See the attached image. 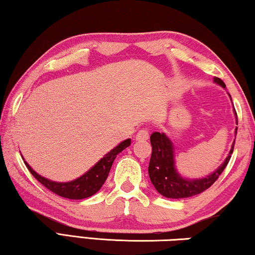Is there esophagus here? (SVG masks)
Returning <instances> with one entry per match:
<instances>
[{
  "label": "esophagus",
  "mask_w": 255,
  "mask_h": 255,
  "mask_svg": "<svg viewBox=\"0 0 255 255\" xmlns=\"http://www.w3.org/2000/svg\"><path fill=\"white\" fill-rule=\"evenodd\" d=\"M148 137H149L148 129H140V130L137 132L136 139L137 140H147Z\"/></svg>",
  "instance_id": "obj_1"
}]
</instances>
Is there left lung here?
<instances>
[{"instance_id":"obj_1","label":"left lung","mask_w":255,"mask_h":255,"mask_svg":"<svg viewBox=\"0 0 255 255\" xmlns=\"http://www.w3.org/2000/svg\"><path fill=\"white\" fill-rule=\"evenodd\" d=\"M214 82L223 86L224 89L226 88L225 83L218 77H215ZM228 96H230V93H228ZM234 114L235 118H237L235 109ZM236 132L237 128L235 129V135ZM234 143L235 140L233 141L226 159L214 173L202 179H188L181 175L179 171L176 170L174 147L169 136L165 132L154 131L150 135L152 156H150L148 165L149 179L158 193L166 198H171V199H181V198H189L199 195L208 189L210 185H213L215 181L219 178V175L230 162L233 149H234Z\"/></svg>"}]
</instances>
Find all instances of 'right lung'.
<instances>
[{"label": "right lung", "mask_w": 255, "mask_h": 255, "mask_svg": "<svg viewBox=\"0 0 255 255\" xmlns=\"http://www.w3.org/2000/svg\"><path fill=\"white\" fill-rule=\"evenodd\" d=\"M130 143L131 140L129 138L122 141L118 146L112 148L109 153H107L97 164H94L91 169L85 172L83 175L73 181H68V182H56V181L46 179L38 174L36 171H33L32 167L25 161L24 164L28 167L30 173L51 192L63 198H67V199H85V198L93 196L101 189L103 183L106 182L116 156L119 153H122L125 148H127L128 146H130Z\"/></svg>", "instance_id": "add662e5"}]
</instances>
